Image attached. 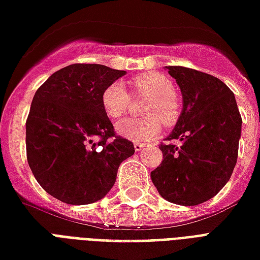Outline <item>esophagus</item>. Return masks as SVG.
Here are the masks:
<instances>
[{
  "mask_svg": "<svg viewBox=\"0 0 260 260\" xmlns=\"http://www.w3.org/2000/svg\"><path fill=\"white\" fill-rule=\"evenodd\" d=\"M134 147H135V151H140V150H143L146 147L145 143H135L134 145Z\"/></svg>",
  "mask_w": 260,
  "mask_h": 260,
  "instance_id": "34e87169",
  "label": "esophagus"
}]
</instances>
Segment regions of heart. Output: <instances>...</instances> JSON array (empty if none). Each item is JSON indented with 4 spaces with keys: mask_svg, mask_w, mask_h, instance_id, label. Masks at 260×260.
<instances>
[{
    "mask_svg": "<svg viewBox=\"0 0 260 260\" xmlns=\"http://www.w3.org/2000/svg\"><path fill=\"white\" fill-rule=\"evenodd\" d=\"M134 95L147 98L142 114L145 118H126L117 124V132L126 139L142 143L154 139L161 131V121L165 126H171L178 121L182 105L174 92L172 80L158 71H147L131 80ZM102 107L106 115L117 120L128 111L131 96L122 82L115 81L102 92Z\"/></svg>",
    "mask_w": 260,
    "mask_h": 260,
    "instance_id": "1",
    "label": "heart"
}]
</instances>
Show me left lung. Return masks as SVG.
<instances>
[{
  "label": "left lung",
  "instance_id": "8db88e82",
  "mask_svg": "<svg viewBox=\"0 0 260 260\" xmlns=\"http://www.w3.org/2000/svg\"><path fill=\"white\" fill-rule=\"evenodd\" d=\"M183 96V110L151 180L162 199L179 205L205 203L223 189L238 155L241 115L232 89L216 77L167 66Z\"/></svg>",
  "mask_w": 260,
  "mask_h": 260
}]
</instances>
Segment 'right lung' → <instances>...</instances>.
<instances>
[{
	"mask_svg": "<svg viewBox=\"0 0 260 260\" xmlns=\"http://www.w3.org/2000/svg\"><path fill=\"white\" fill-rule=\"evenodd\" d=\"M124 74L76 63L53 73L32 98L26 121L28 167L42 189L61 203L103 199L121 162L135 153L132 142L115 135L101 102L106 86Z\"/></svg>",
	"mask_w": 260,
	"mask_h": 260,
	"instance_id": "1",
	"label": "right lung"
}]
</instances>
